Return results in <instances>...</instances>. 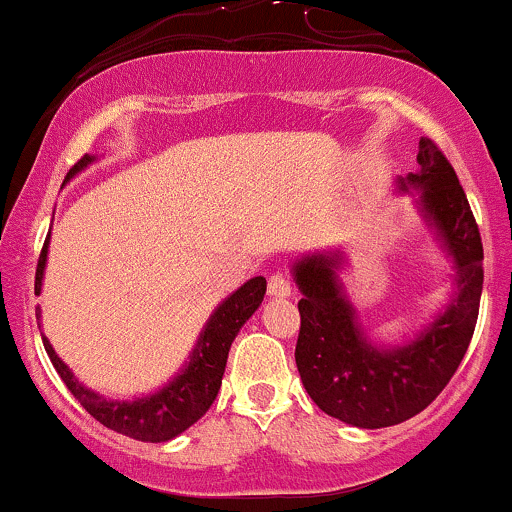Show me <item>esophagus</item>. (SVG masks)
I'll use <instances>...</instances> for the list:
<instances>
[{
	"instance_id": "obj_1",
	"label": "esophagus",
	"mask_w": 512,
	"mask_h": 512,
	"mask_svg": "<svg viewBox=\"0 0 512 512\" xmlns=\"http://www.w3.org/2000/svg\"><path fill=\"white\" fill-rule=\"evenodd\" d=\"M291 291H293L291 281L286 279L284 274L276 272V274L269 276V284H267L269 296H272V298H286V296H291Z\"/></svg>"
}]
</instances>
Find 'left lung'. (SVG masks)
<instances>
[{
  "label": "left lung",
  "instance_id": "8db88e82",
  "mask_svg": "<svg viewBox=\"0 0 512 512\" xmlns=\"http://www.w3.org/2000/svg\"><path fill=\"white\" fill-rule=\"evenodd\" d=\"M419 170L399 178V190L419 192L421 216L455 264L457 293L424 332L402 346L373 344L356 320L339 281L342 252H315L293 264L301 332L296 366L308 395L325 414L358 428L402 424L450 383L472 342L484 284V248L450 161L421 137Z\"/></svg>",
  "mask_w": 512,
  "mask_h": 512
}]
</instances>
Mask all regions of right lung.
Listing matches in <instances>:
<instances>
[{
  "instance_id": "add662e5",
  "label": "right lung",
  "mask_w": 512,
  "mask_h": 512,
  "mask_svg": "<svg viewBox=\"0 0 512 512\" xmlns=\"http://www.w3.org/2000/svg\"><path fill=\"white\" fill-rule=\"evenodd\" d=\"M96 161V156H84L79 163H74L72 170L67 173L64 182L72 180L76 173H81L88 163ZM48 245L50 233L45 238L43 252L38 257V269H35V293L43 289V272L48 264ZM264 291H267V281L264 276L245 281L238 291L223 301L219 308L211 313V317L199 332L195 349L190 351L185 368L163 385L161 390L151 392V395L134 397V399H108L91 387L76 380V375L69 370L67 363L55 354L52 344L48 342L43 332V346L48 351L52 366H55L60 378L67 385V390L79 399V404L96 421L108 426L110 431L122 433L134 440H144V443H166V440L180 436L187 431L195 421L207 414L216 395H219L223 370H226L228 349H231L233 339L240 332V327L250 320L252 313L260 308ZM40 327V310L35 313Z\"/></svg>"
}]
</instances>
